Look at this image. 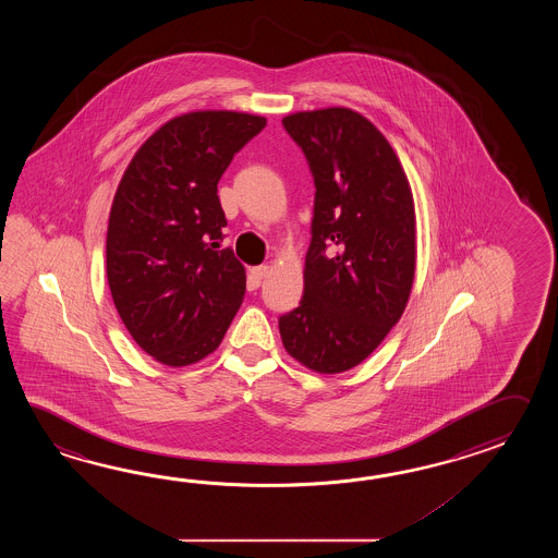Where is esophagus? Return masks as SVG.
<instances>
[{
	"mask_svg": "<svg viewBox=\"0 0 558 558\" xmlns=\"http://www.w3.org/2000/svg\"><path fill=\"white\" fill-rule=\"evenodd\" d=\"M267 275H269V265H259V267H253V269H250L251 287H255V289H257Z\"/></svg>",
	"mask_w": 558,
	"mask_h": 558,
	"instance_id": "esophagus-1",
	"label": "esophagus"
}]
</instances>
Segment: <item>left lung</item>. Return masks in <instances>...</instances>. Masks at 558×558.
Segmentation results:
<instances>
[{
  "mask_svg": "<svg viewBox=\"0 0 558 558\" xmlns=\"http://www.w3.org/2000/svg\"><path fill=\"white\" fill-rule=\"evenodd\" d=\"M283 128L315 181L305 291L279 317L284 349L317 373L365 361L401 319L415 279V203L403 167L347 107L299 111Z\"/></svg>",
  "mask_w": 558,
  "mask_h": 558,
  "instance_id": "obj_1",
  "label": "left lung"
}]
</instances>
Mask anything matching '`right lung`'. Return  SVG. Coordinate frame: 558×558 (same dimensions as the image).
Masks as SVG:
<instances>
[{"instance_id": "obj_1", "label": "right lung", "mask_w": 558, "mask_h": 558, "mask_svg": "<svg viewBox=\"0 0 558 558\" xmlns=\"http://www.w3.org/2000/svg\"><path fill=\"white\" fill-rule=\"evenodd\" d=\"M267 125L238 111H193L143 143L119 181L106 269L133 341L169 367L214 353L245 295V269L226 238L217 183Z\"/></svg>"}]
</instances>
